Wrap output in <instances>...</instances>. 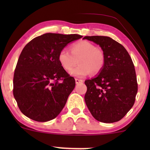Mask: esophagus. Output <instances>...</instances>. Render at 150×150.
<instances>
[{
	"label": "esophagus",
	"mask_w": 150,
	"mask_h": 150,
	"mask_svg": "<svg viewBox=\"0 0 150 150\" xmlns=\"http://www.w3.org/2000/svg\"><path fill=\"white\" fill-rule=\"evenodd\" d=\"M82 82H83V80H81V79H77V78L75 79V82H76V84L82 83Z\"/></svg>",
	"instance_id": "obj_1"
}]
</instances>
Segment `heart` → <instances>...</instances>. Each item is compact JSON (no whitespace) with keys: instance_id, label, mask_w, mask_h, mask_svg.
Returning a JSON list of instances; mask_svg holds the SVG:
<instances>
[{"instance_id":"1","label":"heart","mask_w":150,"mask_h":150,"mask_svg":"<svg viewBox=\"0 0 150 150\" xmlns=\"http://www.w3.org/2000/svg\"><path fill=\"white\" fill-rule=\"evenodd\" d=\"M70 52L63 49L58 53V60L62 68L70 71L79 61L80 65L70 71L74 77H85L90 74H97L104 68L105 56L102 50L96 48L87 41L75 43L70 48Z\"/></svg>"}]
</instances>
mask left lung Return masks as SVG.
I'll return each mask as SVG.
<instances>
[{
  "label": "left lung",
  "mask_w": 150,
  "mask_h": 150,
  "mask_svg": "<svg viewBox=\"0 0 150 150\" xmlns=\"http://www.w3.org/2000/svg\"><path fill=\"white\" fill-rule=\"evenodd\" d=\"M83 39L100 46L105 56L104 68L99 74L85 82L87 87L86 105L98 121H118L132 107L137 92L131 58L123 46L108 37L92 36Z\"/></svg>",
  "instance_id": "left-lung-1"
}]
</instances>
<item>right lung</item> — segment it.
Instances as JSON below:
<instances>
[{
  "mask_svg": "<svg viewBox=\"0 0 150 150\" xmlns=\"http://www.w3.org/2000/svg\"><path fill=\"white\" fill-rule=\"evenodd\" d=\"M79 34L46 33L30 41L18 58L13 77V95L21 112L39 122L61 113L75 80L62 68L58 53Z\"/></svg>",
  "mask_w": 150,
  "mask_h": 150,
  "instance_id": "right-lung-1",
  "label": "right lung"
}]
</instances>
